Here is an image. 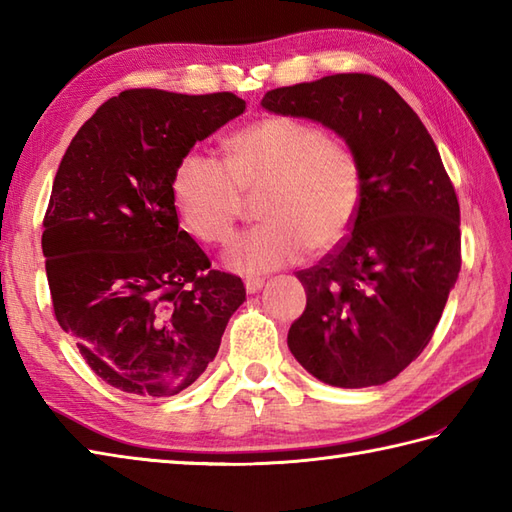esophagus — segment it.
Returning a JSON list of instances; mask_svg holds the SVG:
<instances>
[{
    "label": "esophagus",
    "mask_w": 512,
    "mask_h": 512,
    "mask_svg": "<svg viewBox=\"0 0 512 512\" xmlns=\"http://www.w3.org/2000/svg\"><path fill=\"white\" fill-rule=\"evenodd\" d=\"M264 284H266L264 279H255V277H250V279H246V281H244V286H246V292H248V295H255V292H259V290L264 288Z\"/></svg>",
    "instance_id": "obj_1"
}]
</instances>
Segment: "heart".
I'll return each mask as SVG.
<instances>
[{
  "instance_id": "b5f03b06",
  "label": "heart",
  "mask_w": 512,
  "mask_h": 512,
  "mask_svg": "<svg viewBox=\"0 0 512 512\" xmlns=\"http://www.w3.org/2000/svg\"><path fill=\"white\" fill-rule=\"evenodd\" d=\"M259 198L266 224L228 248L226 266L242 275L273 273L308 253H328L352 231L363 206L365 176L356 151L321 127L266 116L226 140V167L189 151L171 178L182 226L202 244H224L244 209Z\"/></svg>"
}]
</instances>
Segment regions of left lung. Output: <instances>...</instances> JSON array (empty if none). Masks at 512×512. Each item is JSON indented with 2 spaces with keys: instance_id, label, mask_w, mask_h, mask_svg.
I'll return each mask as SVG.
<instances>
[{
  "instance_id": "1",
  "label": "left lung",
  "mask_w": 512,
  "mask_h": 512,
  "mask_svg": "<svg viewBox=\"0 0 512 512\" xmlns=\"http://www.w3.org/2000/svg\"><path fill=\"white\" fill-rule=\"evenodd\" d=\"M273 114L308 118L363 165V206L345 242L299 270L306 310L288 347L334 387L396 378L431 341L460 273V204L418 114L372 74H332L264 94Z\"/></svg>"
}]
</instances>
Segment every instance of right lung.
Wrapping results in <instances>:
<instances>
[{"instance_id": "right-lung-1", "label": "right lung", "mask_w": 512, "mask_h": 512, "mask_svg": "<svg viewBox=\"0 0 512 512\" xmlns=\"http://www.w3.org/2000/svg\"><path fill=\"white\" fill-rule=\"evenodd\" d=\"M231 92L127 90L65 151L41 248L54 317L107 385L169 398L220 350L242 279L211 270L180 231L171 178L195 143L244 114Z\"/></svg>"}]
</instances>
